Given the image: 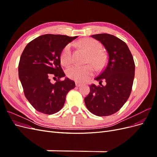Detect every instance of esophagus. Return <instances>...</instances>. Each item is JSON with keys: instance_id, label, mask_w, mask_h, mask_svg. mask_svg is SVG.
Segmentation results:
<instances>
[{"instance_id": "34e87169", "label": "esophagus", "mask_w": 157, "mask_h": 157, "mask_svg": "<svg viewBox=\"0 0 157 157\" xmlns=\"http://www.w3.org/2000/svg\"><path fill=\"white\" fill-rule=\"evenodd\" d=\"M75 84H76V86H77V87H79V86H81L82 83H80V82H75Z\"/></svg>"}]
</instances>
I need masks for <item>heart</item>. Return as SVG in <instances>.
Returning a JSON list of instances; mask_svg holds the SVG:
<instances>
[{
    "label": "heart",
    "mask_w": 157,
    "mask_h": 157,
    "mask_svg": "<svg viewBox=\"0 0 157 157\" xmlns=\"http://www.w3.org/2000/svg\"><path fill=\"white\" fill-rule=\"evenodd\" d=\"M79 46L88 54V61H90L97 69H101L105 63V57L101 52V45L96 40L86 39L78 42ZM61 62L64 65H69L73 62L72 45L65 46L60 55ZM94 69L90 64L85 65H75L67 71L68 77L77 82H83L93 75Z\"/></svg>",
    "instance_id": "1"
}]
</instances>
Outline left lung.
<instances>
[{
  "label": "left lung",
  "mask_w": 157,
  "mask_h": 157,
  "mask_svg": "<svg viewBox=\"0 0 157 157\" xmlns=\"http://www.w3.org/2000/svg\"><path fill=\"white\" fill-rule=\"evenodd\" d=\"M91 36L105 47L108 60L105 68L95 78L99 86H90L85 105L95 115H111L124 105L130 95L135 75L134 58L127 44L115 36L101 33Z\"/></svg>",
  "instance_id": "left-lung-1"
}]
</instances>
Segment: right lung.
I'll return each mask as SVG.
<instances>
[{"label": "right lung", "instance_id": "right-lung-1", "mask_svg": "<svg viewBox=\"0 0 157 157\" xmlns=\"http://www.w3.org/2000/svg\"><path fill=\"white\" fill-rule=\"evenodd\" d=\"M78 36L46 34L38 36L25 46L18 66V75L27 100L36 111L52 115L64 105L66 96L75 87L61 67L63 48ZM51 78H58L52 84Z\"/></svg>", "mask_w": 157, "mask_h": 157}]
</instances>
